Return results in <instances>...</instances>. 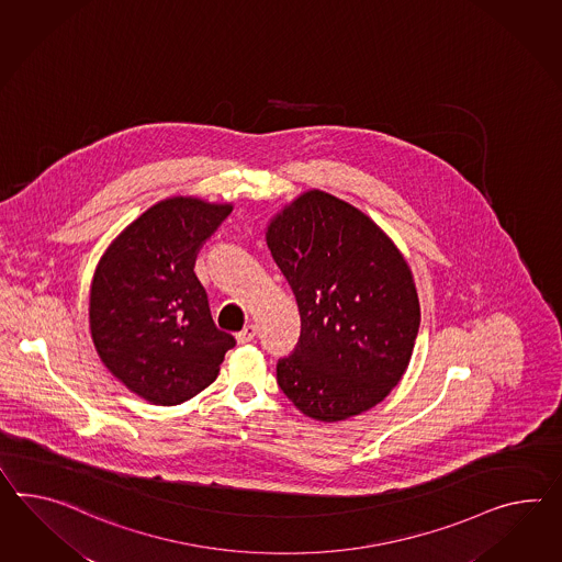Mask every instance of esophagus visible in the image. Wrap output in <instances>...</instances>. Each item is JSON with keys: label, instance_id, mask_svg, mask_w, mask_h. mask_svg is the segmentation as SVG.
Masks as SVG:
<instances>
[{"label": "esophagus", "instance_id": "esophagus-1", "mask_svg": "<svg viewBox=\"0 0 562 562\" xmlns=\"http://www.w3.org/2000/svg\"><path fill=\"white\" fill-rule=\"evenodd\" d=\"M255 336H257V326L248 324V326H245L243 330L236 334V342H238V345H248V342L255 340Z\"/></svg>", "mask_w": 562, "mask_h": 562}]
</instances>
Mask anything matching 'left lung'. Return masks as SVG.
Here are the masks:
<instances>
[{"instance_id":"8db88e82","label":"left lung","mask_w":562,"mask_h":562,"mask_svg":"<svg viewBox=\"0 0 562 562\" xmlns=\"http://www.w3.org/2000/svg\"><path fill=\"white\" fill-rule=\"evenodd\" d=\"M265 238L302 316L300 345L277 364L289 402L317 422L383 402L407 371L419 330L402 250L359 207L319 189L277 212Z\"/></svg>"}]
</instances>
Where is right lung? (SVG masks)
<instances>
[{"label":"right lung","mask_w":562,"mask_h":562,"mask_svg":"<svg viewBox=\"0 0 562 562\" xmlns=\"http://www.w3.org/2000/svg\"><path fill=\"white\" fill-rule=\"evenodd\" d=\"M232 203L175 195L155 203L105 248L89 289V330L101 362L155 405H177L216 381L236 345L217 330L193 273L200 246Z\"/></svg>","instance_id":"obj_1"}]
</instances>
